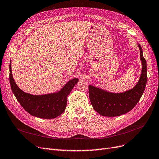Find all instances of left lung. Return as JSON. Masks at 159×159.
Wrapping results in <instances>:
<instances>
[{
	"instance_id": "1",
	"label": "left lung",
	"mask_w": 159,
	"mask_h": 159,
	"mask_svg": "<svg viewBox=\"0 0 159 159\" xmlns=\"http://www.w3.org/2000/svg\"><path fill=\"white\" fill-rule=\"evenodd\" d=\"M142 62V73L137 84L130 90L115 93L101 88L89 86V96L93 108L103 116H117L130 111L142 97L147 83V63L143 55L142 48L138 44Z\"/></svg>"
}]
</instances>
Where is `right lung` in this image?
Listing matches in <instances>:
<instances>
[{
	"label": "right lung",
	"instance_id": "obj_1",
	"mask_svg": "<svg viewBox=\"0 0 159 159\" xmlns=\"http://www.w3.org/2000/svg\"><path fill=\"white\" fill-rule=\"evenodd\" d=\"M10 83L17 100L27 113L40 119H54L62 114L67 103V96L77 83L79 79L75 78L57 91L43 95H33L21 90L15 83L10 62Z\"/></svg>",
	"mask_w": 159,
	"mask_h": 159
}]
</instances>
